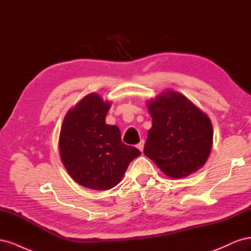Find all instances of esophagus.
I'll use <instances>...</instances> for the list:
<instances>
[{"label": "esophagus", "instance_id": "1", "mask_svg": "<svg viewBox=\"0 0 251 251\" xmlns=\"http://www.w3.org/2000/svg\"><path fill=\"white\" fill-rule=\"evenodd\" d=\"M143 147H144V140L142 139V140L137 144V148H138V150H139V151H143Z\"/></svg>", "mask_w": 251, "mask_h": 251}]
</instances>
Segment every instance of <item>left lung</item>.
I'll return each mask as SVG.
<instances>
[{"mask_svg": "<svg viewBox=\"0 0 251 251\" xmlns=\"http://www.w3.org/2000/svg\"><path fill=\"white\" fill-rule=\"evenodd\" d=\"M148 108L153 126L144 155L171 178H184L202 168L212 146V126L206 114L174 91L151 100Z\"/></svg>", "mask_w": 251, "mask_h": 251, "instance_id": "1", "label": "left lung"}]
</instances>
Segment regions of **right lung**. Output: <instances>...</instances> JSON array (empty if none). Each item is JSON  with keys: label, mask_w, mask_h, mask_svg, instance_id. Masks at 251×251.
Returning a JSON list of instances; mask_svg holds the SVG:
<instances>
[{"label": "right lung", "mask_w": 251, "mask_h": 251, "mask_svg": "<svg viewBox=\"0 0 251 251\" xmlns=\"http://www.w3.org/2000/svg\"><path fill=\"white\" fill-rule=\"evenodd\" d=\"M110 107L100 95H87L67 113L59 135L66 170L78 184L95 191L116 186L128 164L141 154L121 141L116 126L105 125Z\"/></svg>", "instance_id": "add662e5"}]
</instances>
